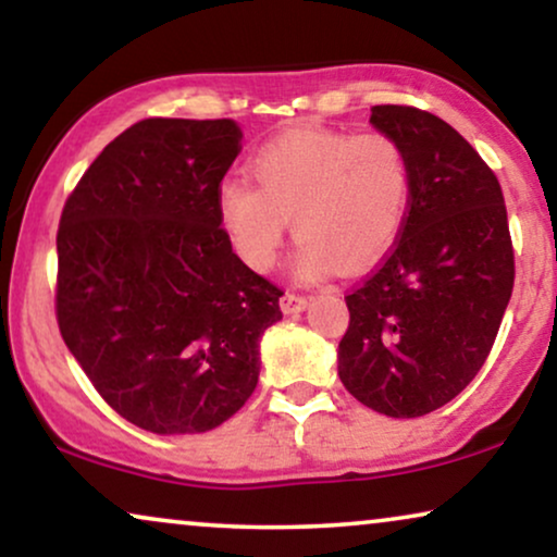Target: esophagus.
<instances>
[{
  "mask_svg": "<svg viewBox=\"0 0 557 557\" xmlns=\"http://www.w3.org/2000/svg\"><path fill=\"white\" fill-rule=\"evenodd\" d=\"M310 306V300L306 295H295V293H285L283 298H280V308H283V313H300V310H306Z\"/></svg>",
  "mask_w": 557,
  "mask_h": 557,
  "instance_id": "obj_1",
  "label": "esophagus"
}]
</instances>
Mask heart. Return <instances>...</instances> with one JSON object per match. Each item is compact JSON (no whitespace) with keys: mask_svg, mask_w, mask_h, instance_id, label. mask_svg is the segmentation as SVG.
<instances>
[{"mask_svg":"<svg viewBox=\"0 0 557 557\" xmlns=\"http://www.w3.org/2000/svg\"><path fill=\"white\" fill-rule=\"evenodd\" d=\"M257 185L228 177L216 216L239 259L267 272L277 262L287 221L302 236L300 280L376 262L397 239L410 209V162L384 132L295 127L259 147L249 162Z\"/></svg>","mask_w":557,"mask_h":557,"instance_id":"b5f03b06","label":"heart"}]
</instances>
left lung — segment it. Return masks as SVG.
<instances>
[{
  "mask_svg": "<svg viewBox=\"0 0 557 557\" xmlns=\"http://www.w3.org/2000/svg\"><path fill=\"white\" fill-rule=\"evenodd\" d=\"M410 162V209L380 270L346 295L344 387L389 418L450 403L484 367L515 285L507 206L479 152L430 111L372 107Z\"/></svg>",
  "mask_w": 557,
  "mask_h": 557,
  "instance_id": "obj_1",
  "label": "left lung"
}]
</instances>
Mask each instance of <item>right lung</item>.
<instances>
[{
	"instance_id": "obj_1",
	"label": "right lung",
	"mask_w": 557,
	"mask_h": 557,
	"mask_svg": "<svg viewBox=\"0 0 557 557\" xmlns=\"http://www.w3.org/2000/svg\"><path fill=\"white\" fill-rule=\"evenodd\" d=\"M239 143L232 119H143L65 201L58 329L111 410L150 433H206L242 410L262 333L283 318V290L216 216Z\"/></svg>"
}]
</instances>
